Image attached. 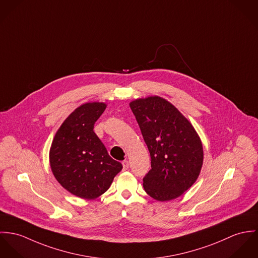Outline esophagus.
<instances>
[{
    "mask_svg": "<svg viewBox=\"0 0 258 258\" xmlns=\"http://www.w3.org/2000/svg\"><path fill=\"white\" fill-rule=\"evenodd\" d=\"M122 169L123 170H127L128 169V161L127 160H123L122 161Z\"/></svg>",
    "mask_w": 258,
    "mask_h": 258,
    "instance_id": "34e87169",
    "label": "esophagus"
}]
</instances>
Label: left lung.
Segmentation results:
<instances>
[{"instance_id":"8db88e82","label":"left lung","mask_w":258,"mask_h":258,"mask_svg":"<svg viewBox=\"0 0 258 258\" xmlns=\"http://www.w3.org/2000/svg\"><path fill=\"white\" fill-rule=\"evenodd\" d=\"M151 158L143 178L145 192L157 201L178 198L197 180L203 145L190 121L171 103L152 96L131 102Z\"/></svg>"}]
</instances>
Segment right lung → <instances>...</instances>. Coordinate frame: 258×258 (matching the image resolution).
I'll return each mask as SVG.
<instances>
[{
	"mask_svg": "<svg viewBox=\"0 0 258 258\" xmlns=\"http://www.w3.org/2000/svg\"><path fill=\"white\" fill-rule=\"evenodd\" d=\"M105 103H86L63 121L49 151L50 167L60 185L71 194L92 200L104 194L122 169L94 133Z\"/></svg>",
	"mask_w": 258,
	"mask_h": 258,
	"instance_id": "add662e5",
	"label": "right lung"
}]
</instances>
